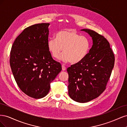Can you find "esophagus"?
I'll list each match as a JSON object with an SVG mask.
<instances>
[{
  "label": "esophagus",
  "instance_id": "esophagus-1",
  "mask_svg": "<svg viewBox=\"0 0 127 127\" xmlns=\"http://www.w3.org/2000/svg\"><path fill=\"white\" fill-rule=\"evenodd\" d=\"M62 70L63 71H64V70H66V67L64 66V65H62Z\"/></svg>",
  "mask_w": 127,
  "mask_h": 127
}]
</instances>
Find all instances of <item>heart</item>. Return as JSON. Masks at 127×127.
<instances>
[{
  "instance_id": "obj_1",
  "label": "heart",
  "mask_w": 127,
  "mask_h": 127,
  "mask_svg": "<svg viewBox=\"0 0 127 127\" xmlns=\"http://www.w3.org/2000/svg\"><path fill=\"white\" fill-rule=\"evenodd\" d=\"M48 48L53 58L57 59L63 51L59 59L64 63L78 64L88 55L91 48V42L85 36H81L71 30H63L56 34V39L48 42Z\"/></svg>"
}]
</instances>
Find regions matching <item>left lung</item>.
<instances>
[{"mask_svg": "<svg viewBox=\"0 0 127 127\" xmlns=\"http://www.w3.org/2000/svg\"><path fill=\"white\" fill-rule=\"evenodd\" d=\"M81 31L92 37L93 45L85 59L67 68L68 87L71 99L86 103L98 97L105 90L115 59L109 42L104 37L90 29Z\"/></svg>", "mask_w": 127, "mask_h": 127, "instance_id": "left-lung-1", "label": "left lung"}]
</instances>
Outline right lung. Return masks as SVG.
Masks as SVG:
<instances>
[{"label":"right lung","instance_id":"right-lung-1","mask_svg":"<svg viewBox=\"0 0 127 127\" xmlns=\"http://www.w3.org/2000/svg\"><path fill=\"white\" fill-rule=\"evenodd\" d=\"M49 23L30 26L15 39L10 53V65L17 85L34 98L47 95L50 83L61 71L48 48Z\"/></svg>","mask_w":127,"mask_h":127}]
</instances>
